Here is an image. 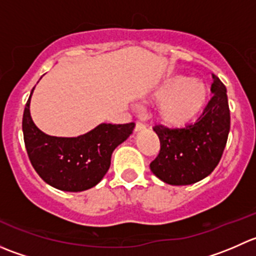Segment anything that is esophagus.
Instances as JSON below:
<instances>
[{"label": "esophagus", "mask_w": 256, "mask_h": 256, "mask_svg": "<svg viewBox=\"0 0 256 256\" xmlns=\"http://www.w3.org/2000/svg\"><path fill=\"white\" fill-rule=\"evenodd\" d=\"M142 128H144V124L141 122V121H136V124H135V131H140V130H142Z\"/></svg>", "instance_id": "esophagus-1"}]
</instances>
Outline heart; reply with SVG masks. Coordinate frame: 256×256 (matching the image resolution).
Masks as SVG:
<instances>
[{
	"label": "heart",
	"mask_w": 256,
	"mask_h": 256,
	"mask_svg": "<svg viewBox=\"0 0 256 256\" xmlns=\"http://www.w3.org/2000/svg\"><path fill=\"white\" fill-rule=\"evenodd\" d=\"M154 96L162 100L157 112L160 121L171 128H180L204 109L209 88L203 80L178 76L167 80Z\"/></svg>",
	"instance_id": "heart-1"
}]
</instances>
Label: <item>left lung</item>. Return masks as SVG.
I'll list each match as a JSON object with an SVG mask.
<instances>
[{"label": "left lung", "mask_w": 256, "mask_h": 256, "mask_svg": "<svg viewBox=\"0 0 256 256\" xmlns=\"http://www.w3.org/2000/svg\"><path fill=\"white\" fill-rule=\"evenodd\" d=\"M213 96L197 121L184 128L158 124L154 131L160 138V152L150 164L154 176L168 184L186 186L210 174L218 166L230 130L226 88L213 74Z\"/></svg>", "instance_id": "obj_1"}]
</instances>
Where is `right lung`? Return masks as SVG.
<instances>
[{
	"label": "right lung",
	"instance_id": "1",
	"mask_svg": "<svg viewBox=\"0 0 256 256\" xmlns=\"http://www.w3.org/2000/svg\"><path fill=\"white\" fill-rule=\"evenodd\" d=\"M30 95L23 112L22 130L36 172L60 190L82 192L98 184L109 170L112 151L130 136L135 124H102L78 138L49 136L32 121Z\"/></svg>",
	"mask_w": 256,
	"mask_h": 256
}]
</instances>
